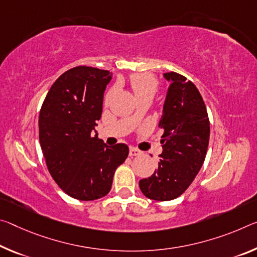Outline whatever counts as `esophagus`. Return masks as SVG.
Listing matches in <instances>:
<instances>
[{
  "mask_svg": "<svg viewBox=\"0 0 257 257\" xmlns=\"http://www.w3.org/2000/svg\"><path fill=\"white\" fill-rule=\"evenodd\" d=\"M138 154H141L140 150H137L135 148H130V150H129V156L130 157H136V156H138Z\"/></svg>",
  "mask_w": 257,
  "mask_h": 257,
  "instance_id": "esophagus-1",
  "label": "esophagus"
}]
</instances>
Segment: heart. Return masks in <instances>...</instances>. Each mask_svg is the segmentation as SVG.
<instances>
[{"instance_id": "1", "label": "heart", "mask_w": 257, "mask_h": 257, "mask_svg": "<svg viewBox=\"0 0 257 257\" xmlns=\"http://www.w3.org/2000/svg\"><path fill=\"white\" fill-rule=\"evenodd\" d=\"M130 85L137 98L143 96H154L158 90V81L156 77L149 73H137L130 76ZM113 90L107 93L106 98H109Z\"/></svg>"}]
</instances>
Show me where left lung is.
<instances>
[{
  "label": "left lung",
  "mask_w": 257,
  "mask_h": 257,
  "mask_svg": "<svg viewBox=\"0 0 257 257\" xmlns=\"http://www.w3.org/2000/svg\"><path fill=\"white\" fill-rule=\"evenodd\" d=\"M167 89L159 127L162 153L152 176L140 181L145 197L167 201L180 197L193 182L205 161L209 143V120L197 87L175 72L164 73Z\"/></svg>",
  "instance_id": "obj_1"
}]
</instances>
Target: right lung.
<instances>
[{
	"instance_id": "add662e5",
	"label": "right lung",
	"mask_w": 257,
	"mask_h": 257,
	"mask_svg": "<svg viewBox=\"0 0 257 257\" xmlns=\"http://www.w3.org/2000/svg\"><path fill=\"white\" fill-rule=\"evenodd\" d=\"M111 80L108 71L71 68L51 85L40 111V144L49 172L60 189L77 200L106 195L115 169L129 153L125 144L107 146L95 129Z\"/></svg>"
}]
</instances>
